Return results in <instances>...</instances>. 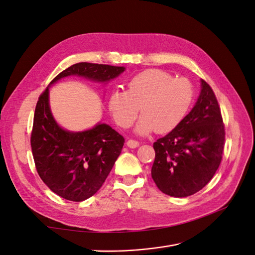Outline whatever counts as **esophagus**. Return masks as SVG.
<instances>
[{"instance_id":"esophagus-1","label":"esophagus","mask_w":255,"mask_h":255,"mask_svg":"<svg viewBox=\"0 0 255 255\" xmlns=\"http://www.w3.org/2000/svg\"><path fill=\"white\" fill-rule=\"evenodd\" d=\"M139 144H140L139 141L133 140V139H128V140L127 141V145L128 146V148H137V146L139 145Z\"/></svg>"}]
</instances>
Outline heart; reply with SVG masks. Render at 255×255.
<instances>
[{
    "mask_svg": "<svg viewBox=\"0 0 255 255\" xmlns=\"http://www.w3.org/2000/svg\"><path fill=\"white\" fill-rule=\"evenodd\" d=\"M128 90H113L107 105L117 125L128 128L138 113L142 114L136 132L164 134L174 129L186 117L194 101V86L183 78L174 79L159 69H146L128 81Z\"/></svg>",
    "mask_w": 255,
    "mask_h": 255,
    "instance_id": "1",
    "label": "heart"
}]
</instances>
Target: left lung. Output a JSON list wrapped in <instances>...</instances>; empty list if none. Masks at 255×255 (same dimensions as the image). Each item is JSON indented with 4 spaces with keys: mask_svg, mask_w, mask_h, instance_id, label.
Wrapping results in <instances>:
<instances>
[{
    "mask_svg": "<svg viewBox=\"0 0 255 255\" xmlns=\"http://www.w3.org/2000/svg\"><path fill=\"white\" fill-rule=\"evenodd\" d=\"M225 125L212 87L201 80L194 109L174 129L153 143L152 179L164 194L184 198L201 190L221 163Z\"/></svg>",
    "mask_w": 255,
    "mask_h": 255,
    "instance_id": "1",
    "label": "left lung"
}]
</instances>
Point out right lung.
I'll list each match as a JSON object with an SVG mask.
<instances>
[{"label":"right lung","instance_id":"1","mask_svg":"<svg viewBox=\"0 0 255 255\" xmlns=\"http://www.w3.org/2000/svg\"><path fill=\"white\" fill-rule=\"evenodd\" d=\"M125 67L78 63L52 80L69 75L105 83L125 71ZM125 138L110 126L99 123L84 132H69L54 120L49 105V87L35 109L30 146L37 172L56 195L81 202L101 188L120 155Z\"/></svg>","mask_w":255,"mask_h":255}]
</instances>
